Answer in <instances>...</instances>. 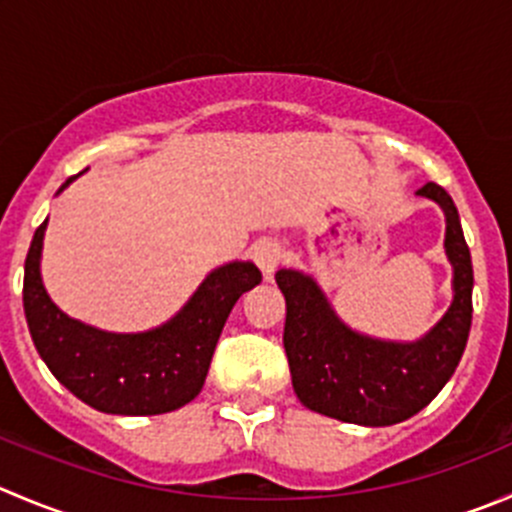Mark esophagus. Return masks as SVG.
I'll list each match as a JSON object with an SVG mask.
<instances>
[{
    "instance_id": "esophagus-1",
    "label": "esophagus",
    "mask_w": 512,
    "mask_h": 512,
    "mask_svg": "<svg viewBox=\"0 0 512 512\" xmlns=\"http://www.w3.org/2000/svg\"><path fill=\"white\" fill-rule=\"evenodd\" d=\"M252 260H255V265L260 267L262 275L270 277L272 272L280 267L282 262V247L277 240H257L255 247H252Z\"/></svg>"
}]
</instances>
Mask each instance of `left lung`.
Masks as SVG:
<instances>
[{"label":"left lung","mask_w":512,"mask_h":512,"mask_svg":"<svg viewBox=\"0 0 512 512\" xmlns=\"http://www.w3.org/2000/svg\"><path fill=\"white\" fill-rule=\"evenodd\" d=\"M445 210V252L453 262L455 297L443 320L418 342H382L342 325L320 287L295 270H280L285 345L292 388L305 408L342 423L395 425L425 408L453 377L473 322V262L455 202L438 182L420 187Z\"/></svg>","instance_id":"1"}]
</instances>
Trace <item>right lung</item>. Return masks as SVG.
I'll use <instances>...</instances> for the list:
<instances>
[{
    "label": "right lung",
    "instance_id": "right-lung-1",
    "mask_svg": "<svg viewBox=\"0 0 512 512\" xmlns=\"http://www.w3.org/2000/svg\"><path fill=\"white\" fill-rule=\"evenodd\" d=\"M44 227L47 220L24 260L22 300L29 335L52 375L89 408L112 415H162L195 400L227 315L242 292L260 285V270L252 262L217 267L167 325L114 335L72 320L49 300L39 277Z\"/></svg>",
    "mask_w": 512,
    "mask_h": 512
}]
</instances>
